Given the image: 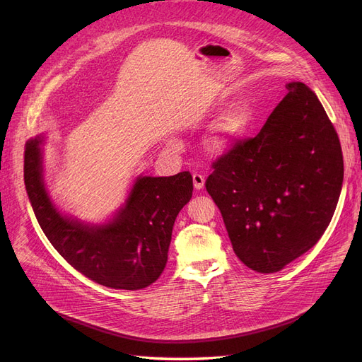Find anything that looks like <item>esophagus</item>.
<instances>
[{
  "instance_id": "1",
  "label": "esophagus",
  "mask_w": 362,
  "mask_h": 362,
  "mask_svg": "<svg viewBox=\"0 0 362 362\" xmlns=\"http://www.w3.org/2000/svg\"><path fill=\"white\" fill-rule=\"evenodd\" d=\"M192 179H194V187L197 189V191H201V189L205 185V177L202 175H199V173H194Z\"/></svg>"
}]
</instances>
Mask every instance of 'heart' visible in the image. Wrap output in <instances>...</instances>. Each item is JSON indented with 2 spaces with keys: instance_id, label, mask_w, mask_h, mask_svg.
Listing matches in <instances>:
<instances>
[{
  "instance_id": "heart-1",
  "label": "heart",
  "mask_w": 362,
  "mask_h": 362,
  "mask_svg": "<svg viewBox=\"0 0 362 362\" xmlns=\"http://www.w3.org/2000/svg\"><path fill=\"white\" fill-rule=\"evenodd\" d=\"M254 119V110L250 104L242 103L232 107L216 123L214 127V145L220 149L230 148L239 144L250 130Z\"/></svg>"
}]
</instances>
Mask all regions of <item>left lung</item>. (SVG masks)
<instances>
[{
    "instance_id": "8db88e82",
    "label": "left lung",
    "mask_w": 362,
    "mask_h": 362,
    "mask_svg": "<svg viewBox=\"0 0 362 362\" xmlns=\"http://www.w3.org/2000/svg\"><path fill=\"white\" fill-rule=\"evenodd\" d=\"M286 89L258 135L223 154L205 182L235 254L258 273L313 248L344 183L340 142L317 95L302 82Z\"/></svg>"
}]
</instances>
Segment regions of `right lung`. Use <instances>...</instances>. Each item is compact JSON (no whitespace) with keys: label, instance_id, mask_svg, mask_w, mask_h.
<instances>
[{"label":"right lung","instance_id":"obj_1","mask_svg":"<svg viewBox=\"0 0 362 362\" xmlns=\"http://www.w3.org/2000/svg\"><path fill=\"white\" fill-rule=\"evenodd\" d=\"M44 145L45 135L26 144L25 185L36 220L57 252L111 289L138 291L154 283L165 267L175 220L192 198L191 173L138 176L114 216L93 224L55 206L44 180Z\"/></svg>","mask_w":362,"mask_h":362}]
</instances>
